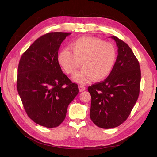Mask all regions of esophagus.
<instances>
[{
    "label": "esophagus",
    "mask_w": 157,
    "mask_h": 157,
    "mask_svg": "<svg viewBox=\"0 0 157 157\" xmlns=\"http://www.w3.org/2000/svg\"><path fill=\"white\" fill-rule=\"evenodd\" d=\"M79 89L80 92H83L84 90H86V87L85 86H83V85H80L79 86Z\"/></svg>",
    "instance_id": "34e87169"
}]
</instances>
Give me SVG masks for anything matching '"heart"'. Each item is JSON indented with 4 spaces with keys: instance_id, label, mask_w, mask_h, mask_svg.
Instances as JSON below:
<instances>
[{
    "instance_id": "heart-1",
    "label": "heart",
    "mask_w": 157,
    "mask_h": 157,
    "mask_svg": "<svg viewBox=\"0 0 157 157\" xmlns=\"http://www.w3.org/2000/svg\"><path fill=\"white\" fill-rule=\"evenodd\" d=\"M58 54L57 60L65 72L73 75L83 65V68L74 77L79 84L93 79L101 81L111 72L117 60V51L109 43L90 37H83L71 43Z\"/></svg>"
}]
</instances>
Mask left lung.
I'll return each instance as SVG.
<instances>
[{"label": "left lung", "instance_id": "8db88e82", "mask_svg": "<svg viewBox=\"0 0 157 157\" xmlns=\"http://www.w3.org/2000/svg\"><path fill=\"white\" fill-rule=\"evenodd\" d=\"M116 63L108 77L88 86L92 102L90 117L97 127H117L124 122L136 103L140 92L139 63L128 45L116 36Z\"/></svg>", "mask_w": 157, "mask_h": 157}]
</instances>
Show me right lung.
Here are the masks:
<instances>
[{
	"mask_svg": "<svg viewBox=\"0 0 157 157\" xmlns=\"http://www.w3.org/2000/svg\"><path fill=\"white\" fill-rule=\"evenodd\" d=\"M70 32H49L25 52L18 67L17 90L29 117L47 128L59 126L69 104L79 93L62 72L58 51Z\"/></svg>",
	"mask_w": 157,
	"mask_h": 157,
	"instance_id": "add662e5",
	"label": "right lung"
}]
</instances>
